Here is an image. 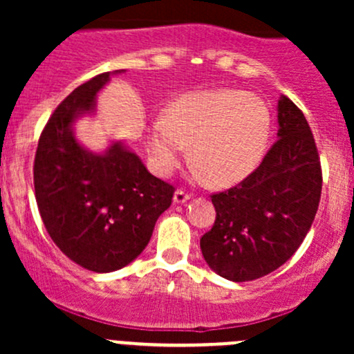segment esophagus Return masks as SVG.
<instances>
[{
	"instance_id": "34e87169",
	"label": "esophagus",
	"mask_w": 354,
	"mask_h": 354,
	"mask_svg": "<svg viewBox=\"0 0 354 354\" xmlns=\"http://www.w3.org/2000/svg\"><path fill=\"white\" fill-rule=\"evenodd\" d=\"M190 198H192L190 194H187V192H183V190H176L174 192L173 202L174 203H185V202H188Z\"/></svg>"
}]
</instances>
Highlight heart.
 I'll return each instance as SVG.
<instances>
[{
    "instance_id": "obj_1",
    "label": "heart",
    "mask_w": 354,
    "mask_h": 354,
    "mask_svg": "<svg viewBox=\"0 0 354 354\" xmlns=\"http://www.w3.org/2000/svg\"><path fill=\"white\" fill-rule=\"evenodd\" d=\"M270 137V113L252 92L236 88L192 92L156 118L147 128V147L154 169L173 173L188 157L198 173L217 187L248 178L266 156Z\"/></svg>"
}]
</instances>
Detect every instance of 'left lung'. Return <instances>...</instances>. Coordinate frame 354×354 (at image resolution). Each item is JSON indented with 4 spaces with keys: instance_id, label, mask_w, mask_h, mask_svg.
<instances>
[{
    "instance_id": "left-lung-1",
    "label": "left lung",
    "mask_w": 354,
    "mask_h": 354,
    "mask_svg": "<svg viewBox=\"0 0 354 354\" xmlns=\"http://www.w3.org/2000/svg\"><path fill=\"white\" fill-rule=\"evenodd\" d=\"M277 142L238 187L212 195L216 223L200 240L207 266L233 283L259 279L288 262L320 202L322 171L303 113L281 95Z\"/></svg>"
}]
</instances>
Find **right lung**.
Here are the masks:
<instances>
[{"label":"right lung","instance_id":"add662e5","mask_svg":"<svg viewBox=\"0 0 354 354\" xmlns=\"http://www.w3.org/2000/svg\"><path fill=\"white\" fill-rule=\"evenodd\" d=\"M121 73H101L75 88L49 118L34 160L35 200L49 236L94 272L133 262L174 194L124 142L95 152L78 140L75 124L97 113L99 92Z\"/></svg>","mask_w":354,"mask_h":354}]
</instances>
